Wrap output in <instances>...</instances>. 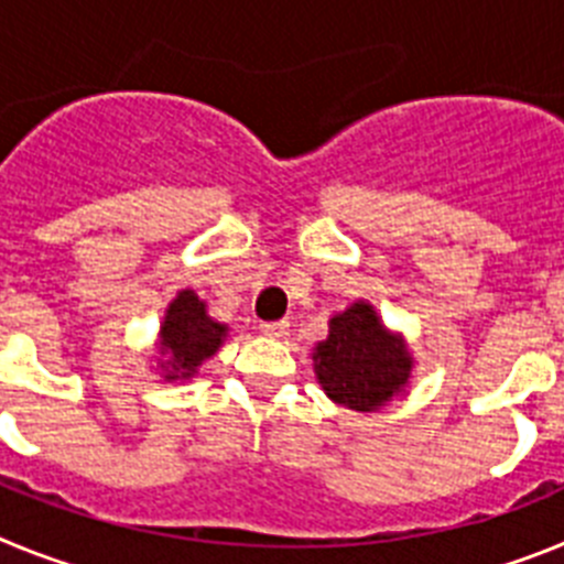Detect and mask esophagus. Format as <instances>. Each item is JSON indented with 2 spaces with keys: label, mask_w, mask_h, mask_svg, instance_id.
I'll list each match as a JSON object with an SVG mask.
<instances>
[{
  "label": "esophagus",
  "mask_w": 564,
  "mask_h": 564,
  "mask_svg": "<svg viewBox=\"0 0 564 564\" xmlns=\"http://www.w3.org/2000/svg\"><path fill=\"white\" fill-rule=\"evenodd\" d=\"M288 327H291V322H265L259 330H262V336L268 338H282L288 333Z\"/></svg>",
  "instance_id": "1"
}]
</instances>
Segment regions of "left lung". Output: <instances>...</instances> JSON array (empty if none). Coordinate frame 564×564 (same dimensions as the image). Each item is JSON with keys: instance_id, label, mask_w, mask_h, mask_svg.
<instances>
[{"instance_id": "obj_1", "label": "left lung", "mask_w": 564, "mask_h": 564, "mask_svg": "<svg viewBox=\"0 0 564 564\" xmlns=\"http://www.w3.org/2000/svg\"><path fill=\"white\" fill-rule=\"evenodd\" d=\"M313 370L330 401L376 412L410 383L412 356L370 302H352L330 318L327 338L313 347Z\"/></svg>"}]
</instances>
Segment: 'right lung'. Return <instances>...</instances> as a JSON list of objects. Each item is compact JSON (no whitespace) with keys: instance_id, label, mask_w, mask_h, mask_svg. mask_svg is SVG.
<instances>
[{"instance_id":"add662e5","label":"right lung","mask_w":564,"mask_h":564,"mask_svg":"<svg viewBox=\"0 0 564 564\" xmlns=\"http://www.w3.org/2000/svg\"><path fill=\"white\" fill-rule=\"evenodd\" d=\"M228 325L214 322L206 302L194 291H181L169 302L161 322V378L163 381H188L200 364L220 350Z\"/></svg>"}]
</instances>
